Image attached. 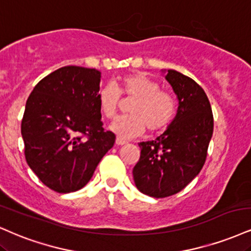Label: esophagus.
Masks as SVG:
<instances>
[{
    "mask_svg": "<svg viewBox=\"0 0 251 251\" xmlns=\"http://www.w3.org/2000/svg\"><path fill=\"white\" fill-rule=\"evenodd\" d=\"M116 144L118 145V146H123V145H125V144H126V141H125V140H123V139L117 138V139H116Z\"/></svg>",
    "mask_w": 251,
    "mask_h": 251,
    "instance_id": "34e87169",
    "label": "esophagus"
}]
</instances>
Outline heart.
Listing matches in <instances>:
<instances>
[{"instance_id":"b5f03b06","label":"heart","mask_w":251,"mask_h":251,"mask_svg":"<svg viewBox=\"0 0 251 251\" xmlns=\"http://www.w3.org/2000/svg\"><path fill=\"white\" fill-rule=\"evenodd\" d=\"M120 91L135 100L129 107L131 116L119 117L110 129L123 140L139 137L146 127L150 132L165 129L174 119L176 104L171 93L160 90L159 84L143 74H132L122 78ZM120 93L113 84H106L98 93V104L106 118L116 116Z\"/></svg>"}]
</instances>
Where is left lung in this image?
I'll use <instances>...</instances> for the list:
<instances>
[{"instance_id": "obj_1", "label": "left lung", "mask_w": 251, "mask_h": 251, "mask_svg": "<svg viewBox=\"0 0 251 251\" xmlns=\"http://www.w3.org/2000/svg\"><path fill=\"white\" fill-rule=\"evenodd\" d=\"M161 72L176 95V114L155 140L139 144L140 159L132 172L139 191L153 198L176 194L200 173L214 128L203 89L181 72Z\"/></svg>"}]
</instances>
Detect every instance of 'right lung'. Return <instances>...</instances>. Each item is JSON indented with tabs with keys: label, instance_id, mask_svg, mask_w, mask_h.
Masks as SVG:
<instances>
[{
	"label": "right lung",
	"instance_id": "right-lung-1",
	"mask_svg": "<svg viewBox=\"0 0 251 251\" xmlns=\"http://www.w3.org/2000/svg\"><path fill=\"white\" fill-rule=\"evenodd\" d=\"M100 78L96 69L64 66L39 81L26 100L21 125L26 162L52 191L83 188L113 147L116 135L102 128Z\"/></svg>",
	"mask_w": 251,
	"mask_h": 251
}]
</instances>
